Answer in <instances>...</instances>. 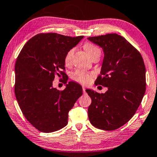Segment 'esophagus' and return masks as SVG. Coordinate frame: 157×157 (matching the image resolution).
I'll return each instance as SVG.
<instances>
[{
  "instance_id": "1",
  "label": "esophagus",
  "mask_w": 157,
  "mask_h": 157,
  "mask_svg": "<svg viewBox=\"0 0 157 157\" xmlns=\"http://www.w3.org/2000/svg\"><path fill=\"white\" fill-rule=\"evenodd\" d=\"M82 91H83V93H84V94L86 93V88L82 87Z\"/></svg>"
}]
</instances>
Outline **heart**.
I'll use <instances>...</instances> for the list:
<instances>
[{
	"label": "heart",
	"instance_id": "obj_1",
	"mask_svg": "<svg viewBox=\"0 0 157 157\" xmlns=\"http://www.w3.org/2000/svg\"><path fill=\"white\" fill-rule=\"evenodd\" d=\"M84 49L87 52L88 55L91 57V58L96 54L100 53V50L95 45L90 44V43H86V44H84ZM74 52H75V48H71L66 54L64 58V62L66 65H68L71 63ZM93 76L94 75L92 73L86 72V71H80V70H77L72 75V79L81 84L86 85L91 82V80L93 78Z\"/></svg>",
	"mask_w": 157,
	"mask_h": 157
}]
</instances>
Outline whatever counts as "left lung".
Instances as JSON below:
<instances>
[{"label": "left lung", "mask_w": 157, "mask_h": 157, "mask_svg": "<svg viewBox=\"0 0 157 157\" xmlns=\"http://www.w3.org/2000/svg\"><path fill=\"white\" fill-rule=\"evenodd\" d=\"M88 39L104 52L95 84L109 89L105 94L86 90L91 99L89 121L99 129L115 130L132 118L141 103L146 89L145 63L140 52L117 34Z\"/></svg>", "instance_id": "8db88e82"}]
</instances>
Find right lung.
<instances>
[{
    "label": "right lung",
    "instance_id": "add662e5",
    "mask_svg": "<svg viewBox=\"0 0 157 157\" xmlns=\"http://www.w3.org/2000/svg\"><path fill=\"white\" fill-rule=\"evenodd\" d=\"M82 37L40 33L29 40L17 56L16 99L26 120L41 132H54L67 125L68 112L82 94V87L72 81L62 91L52 87L56 76L67 82L65 55Z\"/></svg>",
    "mask_w": 157,
    "mask_h": 157
}]
</instances>
